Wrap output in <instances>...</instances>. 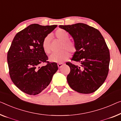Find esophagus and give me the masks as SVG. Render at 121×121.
I'll use <instances>...</instances> for the list:
<instances>
[{"instance_id":"34e87169","label":"esophagus","mask_w":121,"mask_h":121,"mask_svg":"<svg viewBox=\"0 0 121 121\" xmlns=\"http://www.w3.org/2000/svg\"><path fill=\"white\" fill-rule=\"evenodd\" d=\"M63 65H64V64H62V63H59V64H57V66H58V67L59 68H60Z\"/></svg>"}]
</instances>
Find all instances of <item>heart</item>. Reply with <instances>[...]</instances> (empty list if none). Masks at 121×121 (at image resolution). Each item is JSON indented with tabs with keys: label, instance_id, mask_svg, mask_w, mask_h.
Wrapping results in <instances>:
<instances>
[{
	"label": "heart",
	"instance_id": "obj_1",
	"mask_svg": "<svg viewBox=\"0 0 121 121\" xmlns=\"http://www.w3.org/2000/svg\"><path fill=\"white\" fill-rule=\"evenodd\" d=\"M55 36L62 42L61 49H63L59 53L52 54L49 57L50 61L56 63H62L66 61L69 57V52L74 53L76 51V45L73 41L69 40V34L66 30L62 29H57L54 33ZM50 37L47 36L43 39L42 47L46 54L50 53Z\"/></svg>",
	"mask_w": 121,
	"mask_h": 121
}]
</instances>
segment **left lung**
I'll list each match as a JSON object with an SVG mask.
<instances>
[{"label":"left lung","instance_id":"left-lung-1","mask_svg":"<svg viewBox=\"0 0 121 121\" xmlns=\"http://www.w3.org/2000/svg\"><path fill=\"white\" fill-rule=\"evenodd\" d=\"M59 26L71 35L76 45L72 60L79 65L66 63L71 69L67 77L68 84L79 93L94 92L109 72L110 52L104 37L98 30L84 23Z\"/></svg>","mask_w":121,"mask_h":121}]
</instances>
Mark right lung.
<instances>
[{"instance_id": "right-lung-1", "label": "right lung", "mask_w": 121, "mask_h": 121, "mask_svg": "<svg viewBox=\"0 0 121 121\" xmlns=\"http://www.w3.org/2000/svg\"><path fill=\"white\" fill-rule=\"evenodd\" d=\"M57 26L32 24L16 34L8 53L9 74L13 84L30 95H36L49 85L58 69L57 64L47 61L42 43ZM48 63L40 67L41 63Z\"/></svg>"}]
</instances>
